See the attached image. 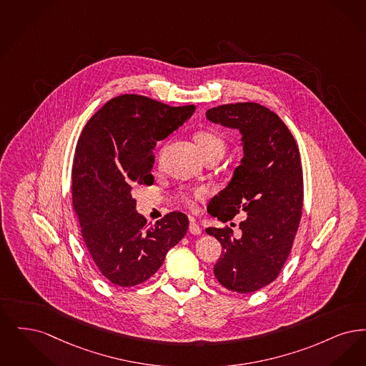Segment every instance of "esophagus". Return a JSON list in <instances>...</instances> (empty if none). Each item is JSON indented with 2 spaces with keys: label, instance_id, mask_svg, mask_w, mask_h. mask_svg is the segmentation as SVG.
<instances>
[{
  "label": "esophagus",
  "instance_id": "34e87169",
  "mask_svg": "<svg viewBox=\"0 0 366 366\" xmlns=\"http://www.w3.org/2000/svg\"><path fill=\"white\" fill-rule=\"evenodd\" d=\"M189 231L194 235H201L202 234V228L195 223L194 220H190V225H189Z\"/></svg>",
  "mask_w": 366,
  "mask_h": 366
}]
</instances>
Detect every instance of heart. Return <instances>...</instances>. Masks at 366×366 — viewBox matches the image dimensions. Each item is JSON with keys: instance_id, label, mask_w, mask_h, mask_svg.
<instances>
[{"instance_id": "b5f03b06", "label": "heart", "mask_w": 366, "mask_h": 366, "mask_svg": "<svg viewBox=\"0 0 366 366\" xmlns=\"http://www.w3.org/2000/svg\"><path fill=\"white\" fill-rule=\"evenodd\" d=\"M195 142L198 144L199 150L202 152V154L205 156L209 152L217 150L220 153H224L225 150V142H224L223 137L219 135L214 131L210 129H202L198 131L195 134ZM183 202L189 207H194L197 205L198 201L204 199L207 197V191L204 189H198V190H184L180 194Z\"/></svg>"}]
</instances>
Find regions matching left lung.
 Wrapping results in <instances>:
<instances>
[{"instance_id": "obj_1", "label": "left lung", "mask_w": 366, "mask_h": 366, "mask_svg": "<svg viewBox=\"0 0 366 366\" xmlns=\"http://www.w3.org/2000/svg\"><path fill=\"white\" fill-rule=\"evenodd\" d=\"M207 117L242 132L244 157L229 184L209 207L220 222L239 212L246 219L234 231L207 228L223 252L213 272L222 286L240 294L268 286L280 273L292 249L302 217L303 175L300 149L283 120L255 102L220 105Z\"/></svg>"}]
</instances>
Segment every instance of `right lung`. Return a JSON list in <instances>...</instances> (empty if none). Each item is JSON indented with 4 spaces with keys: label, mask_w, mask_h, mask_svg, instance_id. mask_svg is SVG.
I'll use <instances>...</instances> for the list:
<instances>
[{
    "label": "right lung",
    "mask_w": 366,
    "mask_h": 366,
    "mask_svg": "<svg viewBox=\"0 0 366 366\" xmlns=\"http://www.w3.org/2000/svg\"><path fill=\"white\" fill-rule=\"evenodd\" d=\"M194 111V105L169 107L123 94L108 101L81 129L72 165V205L89 253L114 286L146 282L187 232V216L176 210L147 223L135 210L131 191L153 184L156 142Z\"/></svg>",
    "instance_id": "obj_1"
}]
</instances>
